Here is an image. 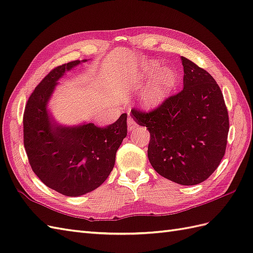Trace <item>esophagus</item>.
<instances>
[{
	"label": "esophagus",
	"mask_w": 253,
	"mask_h": 253,
	"mask_svg": "<svg viewBox=\"0 0 253 253\" xmlns=\"http://www.w3.org/2000/svg\"><path fill=\"white\" fill-rule=\"evenodd\" d=\"M126 122H127V128H128V131H132V130H134L135 127L137 126V123L135 122V120L132 118V117H128Z\"/></svg>",
	"instance_id": "esophagus-1"
}]
</instances>
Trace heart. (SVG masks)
Segmentation results:
<instances>
[{
	"instance_id": "b5f03b06",
	"label": "heart",
	"mask_w": 253,
	"mask_h": 253,
	"mask_svg": "<svg viewBox=\"0 0 253 253\" xmlns=\"http://www.w3.org/2000/svg\"><path fill=\"white\" fill-rule=\"evenodd\" d=\"M153 67H155V63H146L140 71L134 76V78L128 83V87H132L137 82H140L141 79H144L148 73H149ZM176 83V73L169 69V67H158V69L153 70L150 75L148 76L145 90L143 93V98L146 103H151L153 101L158 100L159 97H161L164 93H166L174 84Z\"/></svg>"
}]
</instances>
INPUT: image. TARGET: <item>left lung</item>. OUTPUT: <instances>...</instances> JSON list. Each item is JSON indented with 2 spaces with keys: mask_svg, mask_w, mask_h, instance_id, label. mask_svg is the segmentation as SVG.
Returning <instances> with one entry per match:
<instances>
[{
  "mask_svg": "<svg viewBox=\"0 0 253 253\" xmlns=\"http://www.w3.org/2000/svg\"><path fill=\"white\" fill-rule=\"evenodd\" d=\"M183 89L149 113L132 109L150 133L148 159L159 175L182 186L205 181L222 160L229 133L223 94L212 76L181 57Z\"/></svg>",
  "mask_w": 253,
  "mask_h": 253,
  "instance_id": "left-lung-1",
  "label": "left lung"
}]
</instances>
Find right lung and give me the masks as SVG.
Returning a JSON list of instances; mask_svg holds the SVG:
<instances>
[{
    "label": "right lung",
    "mask_w": 253,
    "mask_h": 253,
    "mask_svg": "<svg viewBox=\"0 0 253 253\" xmlns=\"http://www.w3.org/2000/svg\"><path fill=\"white\" fill-rule=\"evenodd\" d=\"M87 60L55 67L29 97L23 115V143L35 175L48 188L66 196L95 190L113 170L116 152L126 136V114L113 125L61 126L48 112V102L65 72Z\"/></svg>",
    "instance_id": "right-lung-1"
}]
</instances>
